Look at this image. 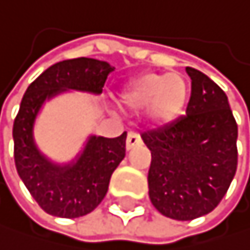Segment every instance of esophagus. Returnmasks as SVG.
Instances as JSON below:
<instances>
[{"instance_id":"esophagus-1","label":"esophagus","mask_w":250,"mask_h":250,"mask_svg":"<svg viewBox=\"0 0 250 250\" xmlns=\"http://www.w3.org/2000/svg\"><path fill=\"white\" fill-rule=\"evenodd\" d=\"M141 136L138 135V133H135V132H130L129 135H127V139H126V150L127 151H130V150H133L136 146H141Z\"/></svg>"}]
</instances>
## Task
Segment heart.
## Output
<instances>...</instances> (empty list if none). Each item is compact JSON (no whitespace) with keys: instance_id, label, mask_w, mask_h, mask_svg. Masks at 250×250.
Instances as JSON below:
<instances>
[{"instance_id":"1","label":"heart","mask_w":250,"mask_h":250,"mask_svg":"<svg viewBox=\"0 0 250 250\" xmlns=\"http://www.w3.org/2000/svg\"><path fill=\"white\" fill-rule=\"evenodd\" d=\"M189 93V85L180 73L144 72L124 85L118 100L121 108L130 112L147 108L150 126L165 129L183 115Z\"/></svg>"}]
</instances>
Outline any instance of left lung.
I'll list each match as a JSON object with an SVG mask.
<instances>
[{
    "label": "left lung",
    "mask_w": 250,
    "mask_h": 250,
    "mask_svg": "<svg viewBox=\"0 0 250 250\" xmlns=\"http://www.w3.org/2000/svg\"><path fill=\"white\" fill-rule=\"evenodd\" d=\"M186 72L192 79L186 115L141 135L151 151V204L175 220L213 211L237 171V123L227 94L203 72Z\"/></svg>",
    "instance_id": "left-lung-1"
}]
</instances>
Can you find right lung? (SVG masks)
I'll return each instance as SVG.
<instances>
[{
    "mask_svg": "<svg viewBox=\"0 0 250 250\" xmlns=\"http://www.w3.org/2000/svg\"><path fill=\"white\" fill-rule=\"evenodd\" d=\"M114 67L94 58L60 61L26 88L13 124L15 163L19 177L37 204L52 216L75 219L91 213L108 192L109 180L126 156V136L91 135L76 160L58 165L34 142V123L44 100L65 91L100 94Z\"/></svg>",
    "mask_w": 250,
    "mask_h": 250,
    "instance_id": "add662e5",
    "label": "right lung"
}]
</instances>
